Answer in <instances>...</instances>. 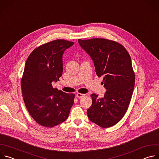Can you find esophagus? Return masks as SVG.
<instances>
[{
  "label": "esophagus",
  "instance_id": "34e87169",
  "mask_svg": "<svg viewBox=\"0 0 159 159\" xmlns=\"http://www.w3.org/2000/svg\"><path fill=\"white\" fill-rule=\"evenodd\" d=\"M84 96H85V94H81V93H78V94H76V97H77V98H79V99H81V98H83Z\"/></svg>",
  "mask_w": 159,
  "mask_h": 159
}]
</instances>
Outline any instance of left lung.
<instances>
[{"label":"left lung","mask_w":159,"mask_h":159,"mask_svg":"<svg viewBox=\"0 0 159 159\" xmlns=\"http://www.w3.org/2000/svg\"><path fill=\"white\" fill-rule=\"evenodd\" d=\"M80 46L94 61L96 74L104 76L107 90L103 98L90 95L92 106L87 116L102 128L118 123L126 113L133 94L135 82L131 57L125 48L118 42L104 38L78 39Z\"/></svg>","instance_id":"8db88e82"}]
</instances>
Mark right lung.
I'll use <instances>...</instances> for the list:
<instances>
[{"label":"right lung","instance_id":"1","mask_svg":"<svg viewBox=\"0 0 159 159\" xmlns=\"http://www.w3.org/2000/svg\"><path fill=\"white\" fill-rule=\"evenodd\" d=\"M74 42L57 39L43 44L29 55L21 79L22 97L31 117L40 125L52 128L69 117L75 94L57 88L63 72L62 56Z\"/></svg>","mask_w":159,"mask_h":159}]
</instances>
